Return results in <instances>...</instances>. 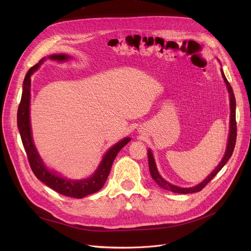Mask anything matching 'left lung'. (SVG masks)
<instances>
[{
  "label": "left lung",
  "mask_w": 251,
  "mask_h": 251,
  "mask_svg": "<svg viewBox=\"0 0 251 251\" xmlns=\"http://www.w3.org/2000/svg\"><path fill=\"white\" fill-rule=\"evenodd\" d=\"M221 73H222V77L224 79V81H225V84L227 86V90H228V94H229V100H230V125H229V136H228V140H227V148H226V151L225 154H224L222 161L219 163V165L216 167V169L213 171L212 173H210L202 182H201L200 184H197V185L193 186V187H179L176 185H173V184H171L170 182L166 181L159 173V171H157L156 165H155V161H154V157L152 154V151L151 150L148 151V157H149V167H150V172L151 175L152 177V179L154 180V182L159 185L160 187L169 190V191H172L175 193H180V194H186V193H194V192H199L201 191L206 184L212 180L219 172L220 170L226 165V163L228 162V160L231 157L234 148H235V143H236V136H237V130H236V100H235V96L233 94V89L230 85V83L228 82L227 78L224 74L223 69L221 68Z\"/></svg>",
  "instance_id": "obj_1"
}]
</instances>
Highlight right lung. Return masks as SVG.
Returning <instances> with one entry per match:
<instances>
[{
	"label": "right lung",
	"instance_id": "1",
	"mask_svg": "<svg viewBox=\"0 0 251 251\" xmlns=\"http://www.w3.org/2000/svg\"><path fill=\"white\" fill-rule=\"evenodd\" d=\"M49 59L58 62H64L71 59V57L65 54H55L49 56ZM45 61L46 58H43L36 65H34L33 67H31L27 71L24 78L22 97L17 113V126L20 132L21 140L25 149L26 154H27L30 168L38 180H41L43 183L46 184V185H48L52 190L57 191L60 194L69 197H74V199H83V197L92 193H96L102 188L103 184L107 181V178L110 174V171L116 155L131 140V138L125 137L122 140L117 142L116 144H114L112 148H110L108 151L103 154L101 162L99 165L98 169L95 171V173L86 179H67L63 177L61 174H58L56 171L49 169L44 163L43 159L41 155H39L34 146L31 132L29 109L31 75L39 68V66H41Z\"/></svg>",
	"mask_w": 251,
	"mask_h": 251
}]
</instances>
